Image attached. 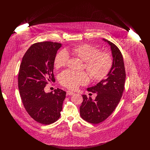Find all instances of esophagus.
<instances>
[{"label": "esophagus", "mask_w": 150, "mask_h": 150, "mask_svg": "<svg viewBox=\"0 0 150 150\" xmlns=\"http://www.w3.org/2000/svg\"><path fill=\"white\" fill-rule=\"evenodd\" d=\"M66 93H67V95H69V96H71V95L74 94V92H72L71 91H67Z\"/></svg>", "instance_id": "34e87169"}]
</instances>
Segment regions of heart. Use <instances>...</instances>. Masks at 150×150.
<instances>
[{"label":"heart","mask_w":150,"mask_h":150,"mask_svg":"<svg viewBox=\"0 0 150 150\" xmlns=\"http://www.w3.org/2000/svg\"><path fill=\"white\" fill-rule=\"evenodd\" d=\"M100 49L88 44H82L67 50L58 52L54 58L56 69L64 67L70 54L84 62V67L94 80H100L110 71L113 64V58L107 52H100ZM89 80L86 72H75L66 70L59 75L60 84L69 89H74L80 85H84Z\"/></svg>","instance_id":"1"}]
</instances>
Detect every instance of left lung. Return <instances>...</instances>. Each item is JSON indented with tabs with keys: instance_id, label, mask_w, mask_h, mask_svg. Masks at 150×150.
Instances as JSON below:
<instances>
[{
	"instance_id": "left-lung-1",
	"label": "left lung",
	"mask_w": 150,
	"mask_h": 150,
	"mask_svg": "<svg viewBox=\"0 0 150 150\" xmlns=\"http://www.w3.org/2000/svg\"><path fill=\"white\" fill-rule=\"evenodd\" d=\"M110 45L113 57V64L107 74L96 86L87 91L97 93L95 100L83 95V100L80 106V116L86 121L98 124L112 113L121 100L126 78L125 70L120 50L114 43L103 39Z\"/></svg>"
}]
</instances>
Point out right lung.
I'll return each instance as SVG.
<instances>
[{
	"mask_svg": "<svg viewBox=\"0 0 150 150\" xmlns=\"http://www.w3.org/2000/svg\"><path fill=\"white\" fill-rule=\"evenodd\" d=\"M61 43L43 42L33 44L22 59L18 86L22 103L36 121L49 125L61 116L66 92L57 88L54 93L44 89L48 81H55L54 59Z\"/></svg>",
	"mask_w": 150,
	"mask_h": 150,
	"instance_id": "1",
	"label": "right lung"
}]
</instances>
